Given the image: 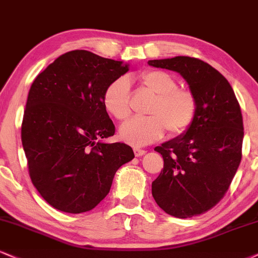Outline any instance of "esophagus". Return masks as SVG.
Segmentation results:
<instances>
[{"label":"esophagus","instance_id":"34e87169","mask_svg":"<svg viewBox=\"0 0 258 258\" xmlns=\"http://www.w3.org/2000/svg\"><path fill=\"white\" fill-rule=\"evenodd\" d=\"M133 153H135L136 157H141V156H143V155H145V154H147V151H145V150H143V149L135 148V149H133Z\"/></svg>","mask_w":258,"mask_h":258}]
</instances>
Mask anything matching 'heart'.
Listing matches in <instances>:
<instances>
[{
    "label": "heart",
    "mask_w": 258,
    "mask_h": 258,
    "mask_svg": "<svg viewBox=\"0 0 258 258\" xmlns=\"http://www.w3.org/2000/svg\"><path fill=\"white\" fill-rule=\"evenodd\" d=\"M142 86L155 96L147 117H132L121 125L120 138L133 147H144L164 136L184 133L196 116L197 104L194 94L176 88V82L162 71H148L141 74ZM131 86L126 78H117L104 90L105 110L116 120H125L131 114Z\"/></svg>",
    "instance_id": "1"
}]
</instances>
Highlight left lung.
<instances>
[{
	"label": "left lung",
	"instance_id": "obj_1",
	"mask_svg": "<svg viewBox=\"0 0 258 258\" xmlns=\"http://www.w3.org/2000/svg\"><path fill=\"white\" fill-rule=\"evenodd\" d=\"M179 73L196 98L191 126L155 151L164 166L151 185L155 202L179 219L201 215L228 190L241 160L243 116L227 79L207 62L188 56L148 61Z\"/></svg>",
	"mask_w": 258,
	"mask_h": 258
}]
</instances>
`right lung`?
Wrapping results in <instances>:
<instances>
[{
    "label": "right lung",
    "mask_w": 258,
    "mask_h": 258,
    "mask_svg": "<svg viewBox=\"0 0 258 258\" xmlns=\"http://www.w3.org/2000/svg\"><path fill=\"white\" fill-rule=\"evenodd\" d=\"M128 70L122 61L72 50L33 80L21 142L32 184L55 209H94L109 194L116 170L135 157L128 145L104 142L115 133L104 90Z\"/></svg>",
    "instance_id": "1"
}]
</instances>
